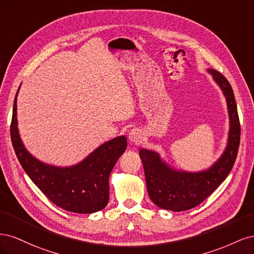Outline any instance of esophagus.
Masks as SVG:
<instances>
[{"label":"esophagus","mask_w":254,"mask_h":254,"mask_svg":"<svg viewBox=\"0 0 254 254\" xmlns=\"http://www.w3.org/2000/svg\"><path fill=\"white\" fill-rule=\"evenodd\" d=\"M128 137L131 143H140L142 141L143 136H142V132L140 131V130L137 128H134V129L130 130Z\"/></svg>","instance_id":"esophagus-1"}]
</instances>
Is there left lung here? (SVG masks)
I'll list each match as a JSON object with an SVG mask.
<instances>
[{"mask_svg": "<svg viewBox=\"0 0 254 254\" xmlns=\"http://www.w3.org/2000/svg\"><path fill=\"white\" fill-rule=\"evenodd\" d=\"M224 93L229 112L230 129L227 147L210 168L190 173L176 171L166 164L156 151L140 149L146 187L151 201L161 209L181 212L200 204L231 172L237 157L241 140V124L231 84L221 73L207 70Z\"/></svg>", "mask_w": 254, "mask_h": 254, "instance_id": "1", "label": "left lung"}]
</instances>
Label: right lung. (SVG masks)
Listing matches in <instances>:
<instances>
[{
	"instance_id": "obj_1",
	"label": "right lung",
	"mask_w": 254,
	"mask_h": 254,
	"mask_svg": "<svg viewBox=\"0 0 254 254\" xmlns=\"http://www.w3.org/2000/svg\"><path fill=\"white\" fill-rule=\"evenodd\" d=\"M19 92V90H18ZM14 97L10 136L23 170L52 202L65 211L91 214L103 210L109 201V176L127 147L126 136L104 143L76 165L53 166L33 157L19 134L17 95Z\"/></svg>"
}]
</instances>
